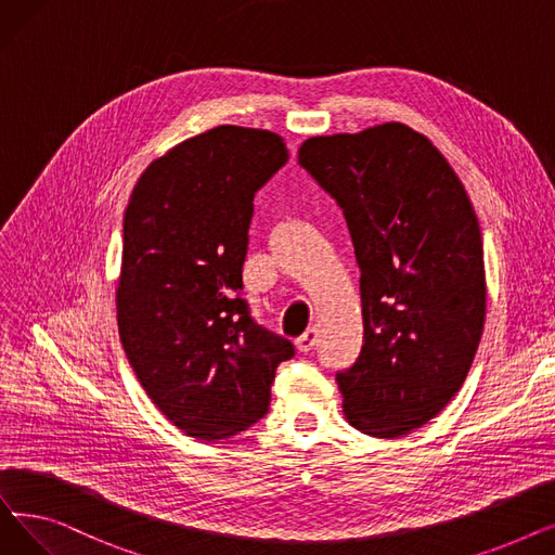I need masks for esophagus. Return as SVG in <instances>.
<instances>
[{"label":"esophagus","mask_w":555,"mask_h":555,"mask_svg":"<svg viewBox=\"0 0 555 555\" xmlns=\"http://www.w3.org/2000/svg\"><path fill=\"white\" fill-rule=\"evenodd\" d=\"M317 339H319V331L317 328H308L295 344H297V351L299 353H308V351H312L314 348V344H317Z\"/></svg>","instance_id":"obj_1"}]
</instances>
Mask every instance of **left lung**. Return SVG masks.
Wrapping results in <instances>:
<instances>
[{"label": "left lung", "mask_w": 555, "mask_h": 555, "mask_svg": "<svg viewBox=\"0 0 555 555\" xmlns=\"http://www.w3.org/2000/svg\"><path fill=\"white\" fill-rule=\"evenodd\" d=\"M299 164L344 211L360 266L364 344L337 373L348 425L398 439L468 375L486 319L481 229L441 151L389 121L310 137Z\"/></svg>", "instance_id": "1"}]
</instances>
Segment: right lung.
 <instances>
[{
	"mask_svg": "<svg viewBox=\"0 0 555 555\" xmlns=\"http://www.w3.org/2000/svg\"><path fill=\"white\" fill-rule=\"evenodd\" d=\"M285 162L276 132L218 126L151 162L128 199L119 337L143 391L197 441L266 416L276 366L295 356L238 297L254 193Z\"/></svg>",
	"mask_w": 555,
	"mask_h": 555,
	"instance_id": "1",
	"label": "right lung"
}]
</instances>
